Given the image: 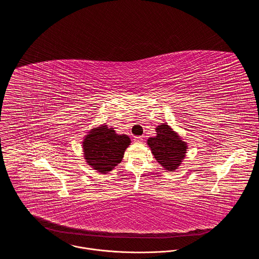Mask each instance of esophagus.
<instances>
[{
  "mask_svg": "<svg viewBox=\"0 0 259 259\" xmlns=\"http://www.w3.org/2000/svg\"><path fill=\"white\" fill-rule=\"evenodd\" d=\"M133 140H134V142H136V143H141L142 140H143V138H142V136H135Z\"/></svg>",
  "mask_w": 259,
  "mask_h": 259,
  "instance_id": "obj_1",
  "label": "esophagus"
}]
</instances>
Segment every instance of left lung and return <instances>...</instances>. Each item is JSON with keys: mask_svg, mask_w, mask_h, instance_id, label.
<instances>
[{"mask_svg": "<svg viewBox=\"0 0 259 259\" xmlns=\"http://www.w3.org/2000/svg\"><path fill=\"white\" fill-rule=\"evenodd\" d=\"M157 136L147 139V144L157 160L166 170L173 171L186 158L188 143L167 124L156 128Z\"/></svg>", "mask_w": 259, "mask_h": 259, "instance_id": "left-lung-1", "label": "left lung"}]
</instances>
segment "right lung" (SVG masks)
Returning a JSON list of instances; mask_svg holds the SVG:
<instances>
[{"mask_svg":"<svg viewBox=\"0 0 259 259\" xmlns=\"http://www.w3.org/2000/svg\"><path fill=\"white\" fill-rule=\"evenodd\" d=\"M130 143L127 135H120L104 124L91 129L83 140L86 163L100 174H106L121 163Z\"/></svg>","mask_w":259,"mask_h":259,"instance_id":"obj_1","label":"right lung"}]
</instances>
